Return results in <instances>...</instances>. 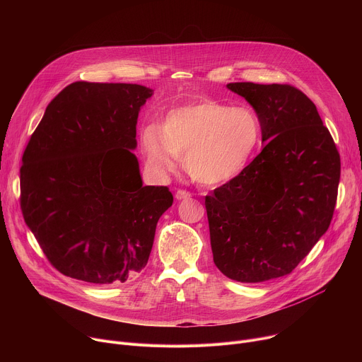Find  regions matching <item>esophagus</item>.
I'll return each mask as SVG.
<instances>
[{
	"instance_id": "1",
	"label": "esophagus",
	"mask_w": 362,
	"mask_h": 362,
	"mask_svg": "<svg viewBox=\"0 0 362 362\" xmlns=\"http://www.w3.org/2000/svg\"><path fill=\"white\" fill-rule=\"evenodd\" d=\"M190 197H192V194H190L187 190L180 189V190L176 192V199H177V200H186V199H190Z\"/></svg>"
}]
</instances>
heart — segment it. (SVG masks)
I'll return each mask as SVG.
<instances>
[{
    "label": "heart",
    "mask_w": 362,
    "mask_h": 362,
    "mask_svg": "<svg viewBox=\"0 0 362 362\" xmlns=\"http://www.w3.org/2000/svg\"><path fill=\"white\" fill-rule=\"evenodd\" d=\"M261 136V119L252 107L204 98L169 112L162 129L144 127L141 150L154 170L170 172L176 158L183 159L193 180L212 186L240 173Z\"/></svg>",
    "instance_id": "1"
}]
</instances>
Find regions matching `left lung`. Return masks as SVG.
Listing matches in <instances>:
<instances>
[{"instance_id":"8db88e82","label":"left lung","mask_w":362,"mask_h":362,"mask_svg":"<svg viewBox=\"0 0 362 362\" xmlns=\"http://www.w3.org/2000/svg\"><path fill=\"white\" fill-rule=\"evenodd\" d=\"M262 124V151L204 197L214 262L238 282L291 274L332 221L341 159L314 103L291 84L229 83Z\"/></svg>"}]
</instances>
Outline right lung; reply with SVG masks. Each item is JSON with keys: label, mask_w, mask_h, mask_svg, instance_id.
Wrapping results in <instances>:
<instances>
[{"label": "right lung", "mask_w": 362, "mask_h": 362, "mask_svg": "<svg viewBox=\"0 0 362 362\" xmlns=\"http://www.w3.org/2000/svg\"><path fill=\"white\" fill-rule=\"evenodd\" d=\"M140 84L76 81L45 109L23 154L21 211L66 276L120 284L147 264L168 186H143L136 148Z\"/></svg>", "instance_id": "add662e5"}]
</instances>
